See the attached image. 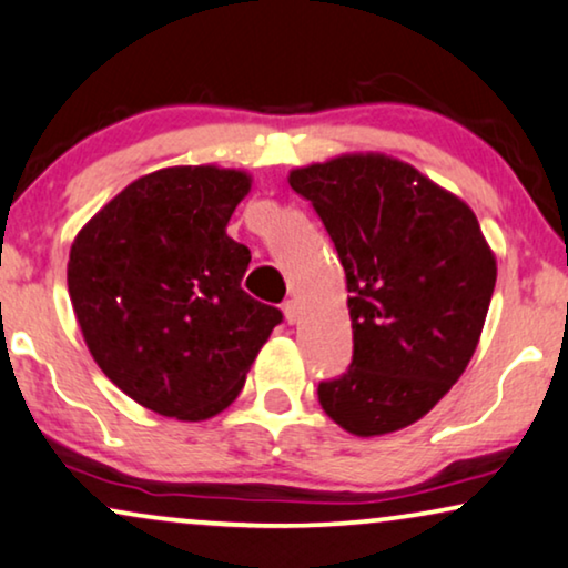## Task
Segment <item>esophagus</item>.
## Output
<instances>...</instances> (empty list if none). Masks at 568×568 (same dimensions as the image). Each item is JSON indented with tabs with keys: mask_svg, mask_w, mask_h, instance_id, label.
Listing matches in <instances>:
<instances>
[{
	"mask_svg": "<svg viewBox=\"0 0 568 568\" xmlns=\"http://www.w3.org/2000/svg\"><path fill=\"white\" fill-rule=\"evenodd\" d=\"M283 314H285V322H288V324H296L298 322V304H296V301H285V304H283Z\"/></svg>",
	"mask_w": 568,
	"mask_h": 568,
	"instance_id": "34e87169",
	"label": "esophagus"
}]
</instances>
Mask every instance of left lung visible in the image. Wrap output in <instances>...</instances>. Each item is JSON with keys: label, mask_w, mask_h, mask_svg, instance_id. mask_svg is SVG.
<instances>
[{"label": "left lung", "mask_w": 568, "mask_h": 568, "mask_svg": "<svg viewBox=\"0 0 568 568\" xmlns=\"http://www.w3.org/2000/svg\"><path fill=\"white\" fill-rule=\"evenodd\" d=\"M345 270L353 363L320 384L322 410L353 436L420 420L478 347L496 256L457 194L384 153H345L288 173Z\"/></svg>", "instance_id": "8db88e82"}]
</instances>
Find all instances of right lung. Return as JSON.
I'll return each mask as SVG.
<instances>
[{"instance_id": "right-lung-1", "label": "right lung", "mask_w": 568, "mask_h": 568, "mask_svg": "<svg viewBox=\"0 0 568 568\" xmlns=\"http://www.w3.org/2000/svg\"><path fill=\"white\" fill-rule=\"evenodd\" d=\"M248 189L246 171L171 165L121 189L72 241L67 288L90 355L165 418L223 413L283 320L241 288L252 254L225 233Z\"/></svg>"}]
</instances>
